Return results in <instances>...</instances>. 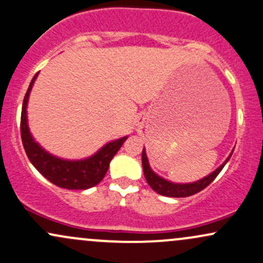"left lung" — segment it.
<instances>
[{
	"mask_svg": "<svg viewBox=\"0 0 263 263\" xmlns=\"http://www.w3.org/2000/svg\"><path fill=\"white\" fill-rule=\"evenodd\" d=\"M233 155V153L230 154L229 157L225 160V162L221 166L215 170L214 172H212L211 175L205 176L202 180L193 182V183H174V182H170L165 178L160 177L159 175H156L153 171L149 165V160H147L146 153L145 149H143V154H141V161H143V170H144V176L146 178V182L149 183V186L153 188L155 192L166 197H174V198H182V197H190L193 194L200 192L202 190H204L205 187H208L213 181L215 180V177L220 174V171L223 170L225 163L229 161V159Z\"/></svg>",
	"mask_w": 263,
	"mask_h": 263,
	"instance_id": "8db88e82",
	"label": "left lung"
}]
</instances>
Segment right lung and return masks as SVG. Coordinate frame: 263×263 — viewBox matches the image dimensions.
Segmentation results:
<instances>
[{
    "mask_svg": "<svg viewBox=\"0 0 263 263\" xmlns=\"http://www.w3.org/2000/svg\"><path fill=\"white\" fill-rule=\"evenodd\" d=\"M38 73L39 72H36L34 75L32 82L27 89L21 114L22 143H23L28 159L46 180L57 184L58 187L66 188V190H87V188L93 187L103 180L104 175L107 174L108 167H109V162L112 161L114 155L118 153L128 137L110 141L104 145L101 150H98L95 155L85 160L70 161V160H63L57 156H52L51 154L43 149L38 143L34 141L29 128H28V98H29L33 83Z\"/></svg>",
    "mask_w": 263,
    "mask_h": 263,
    "instance_id": "1",
    "label": "right lung"
}]
</instances>
